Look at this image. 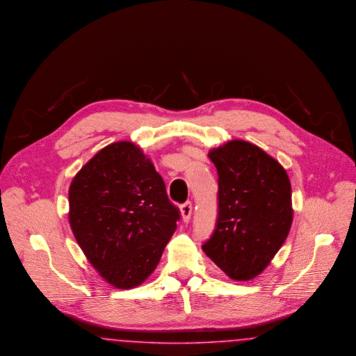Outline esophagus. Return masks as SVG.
I'll list each match as a JSON object with an SVG mask.
<instances>
[{
  "mask_svg": "<svg viewBox=\"0 0 356 356\" xmlns=\"http://www.w3.org/2000/svg\"><path fill=\"white\" fill-rule=\"evenodd\" d=\"M180 212H181V217H183V221H189L191 218V214H192V202L191 201H186L181 207H180Z\"/></svg>",
  "mask_w": 356,
  "mask_h": 356,
  "instance_id": "obj_1",
  "label": "esophagus"
}]
</instances>
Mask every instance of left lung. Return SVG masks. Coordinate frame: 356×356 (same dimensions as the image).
<instances>
[{
    "mask_svg": "<svg viewBox=\"0 0 356 356\" xmlns=\"http://www.w3.org/2000/svg\"><path fill=\"white\" fill-rule=\"evenodd\" d=\"M218 173V216L202 250L234 281L261 274L293 222L291 185L284 167L245 140L208 154Z\"/></svg>",
    "mask_w": 356,
    "mask_h": 356,
    "instance_id": "left-lung-1",
    "label": "left lung"
}]
</instances>
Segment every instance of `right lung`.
<instances>
[{
  "mask_svg": "<svg viewBox=\"0 0 356 356\" xmlns=\"http://www.w3.org/2000/svg\"><path fill=\"white\" fill-rule=\"evenodd\" d=\"M69 207L78 245L118 289L151 275L180 220L152 161L131 142L113 143L86 163L72 179Z\"/></svg>",
  "mask_w": 356,
  "mask_h": 356,
  "instance_id": "right-lung-1",
  "label": "right lung"
}]
</instances>
